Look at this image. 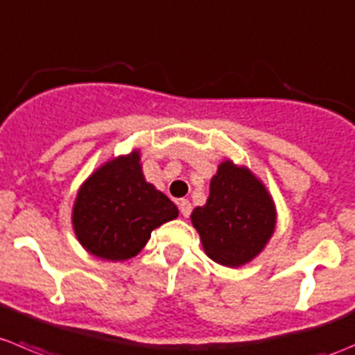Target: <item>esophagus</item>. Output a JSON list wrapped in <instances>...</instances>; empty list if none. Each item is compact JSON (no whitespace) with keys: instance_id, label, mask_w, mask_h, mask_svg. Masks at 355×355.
<instances>
[{"instance_id":"1","label":"esophagus","mask_w":355,"mask_h":355,"mask_svg":"<svg viewBox=\"0 0 355 355\" xmlns=\"http://www.w3.org/2000/svg\"><path fill=\"white\" fill-rule=\"evenodd\" d=\"M179 212L184 217H188L189 214H191V203H189L188 200H181V202H179Z\"/></svg>"}]
</instances>
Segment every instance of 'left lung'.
<instances>
[{"mask_svg": "<svg viewBox=\"0 0 355 355\" xmlns=\"http://www.w3.org/2000/svg\"><path fill=\"white\" fill-rule=\"evenodd\" d=\"M275 205L248 169L223 162L210 181V195L191 223L214 262L238 268L264 248L275 231Z\"/></svg>", "mask_w": 355, "mask_h": 355, "instance_id": "8db88e82", "label": "left lung"}]
</instances>
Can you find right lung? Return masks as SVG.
<instances>
[{
    "label": "right lung",
    "mask_w": 355,
    "mask_h": 355,
    "mask_svg": "<svg viewBox=\"0 0 355 355\" xmlns=\"http://www.w3.org/2000/svg\"><path fill=\"white\" fill-rule=\"evenodd\" d=\"M178 217V207L145 181L139 153L119 157L96 171L77 193L73 230L80 245L107 261L141 250L155 227Z\"/></svg>",
    "instance_id": "add662e5"
}]
</instances>
